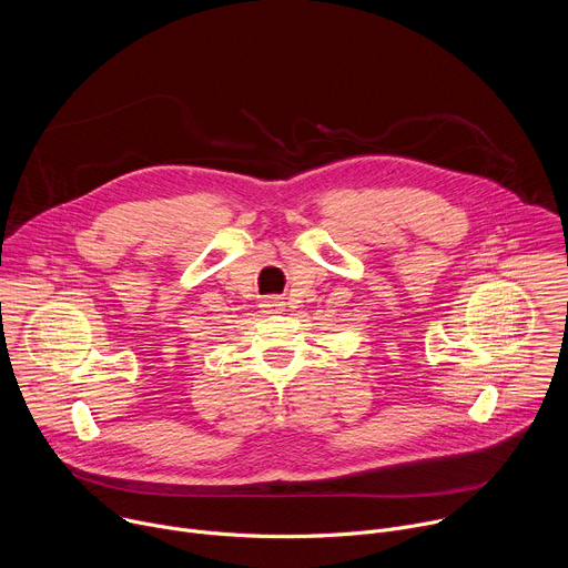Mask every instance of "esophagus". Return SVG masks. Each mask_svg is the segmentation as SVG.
<instances>
[{
    "instance_id": "obj_1",
    "label": "esophagus",
    "mask_w": 568,
    "mask_h": 568,
    "mask_svg": "<svg viewBox=\"0 0 568 568\" xmlns=\"http://www.w3.org/2000/svg\"><path fill=\"white\" fill-rule=\"evenodd\" d=\"M263 307H267L270 312L278 314V312H283V310H285V301H281L278 296H267V298H265V303H263Z\"/></svg>"
}]
</instances>
